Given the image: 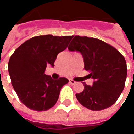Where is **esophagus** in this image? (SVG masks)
Segmentation results:
<instances>
[{
	"label": "esophagus",
	"mask_w": 134,
	"mask_h": 134,
	"mask_svg": "<svg viewBox=\"0 0 134 134\" xmlns=\"http://www.w3.org/2000/svg\"><path fill=\"white\" fill-rule=\"evenodd\" d=\"M69 82H70V84H72V85H74V84H75V81H74L73 80H69Z\"/></svg>",
	"instance_id": "1"
}]
</instances>
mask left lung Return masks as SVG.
<instances>
[{
    "instance_id": "left-lung-1",
    "label": "left lung",
    "mask_w": 134,
    "mask_h": 134,
    "mask_svg": "<svg viewBox=\"0 0 134 134\" xmlns=\"http://www.w3.org/2000/svg\"><path fill=\"white\" fill-rule=\"evenodd\" d=\"M68 49L81 53L85 70L90 71L89 75L95 80L93 86L83 82V91L76 94L80 103L92 110H102L115 103L127 76L124 56L111 45L85 36H75Z\"/></svg>"
}]
</instances>
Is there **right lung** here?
<instances>
[{"label":"right lung","instance_id":"1","mask_svg":"<svg viewBox=\"0 0 134 134\" xmlns=\"http://www.w3.org/2000/svg\"><path fill=\"white\" fill-rule=\"evenodd\" d=\"M72 36H36L19 46L10 57L11 84L21 103L29 109L45 111L57 103L59 92L69 80H54L45 75L48 64L54 66L59 53L68 46Z\"/></svg>","mask_w":134,"mask_h":134}]
</instances>
